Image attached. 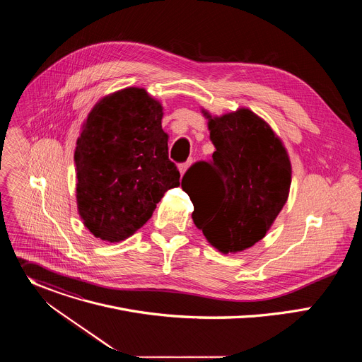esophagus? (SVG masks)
<instances>
[{
	"label": "esophagus",
	"instance_id": "esophagus-1",
	"mask_svg": "<svg viewBox=\"0 0 362 362\" xmlns=\"http://www.w3.org/2000/svg\"><path fill=\"white\" fill-rule=\"evenodd\" d=\"M189 165H190V163H182V165H179V172H180V175H182V176H183V175H185V172L187 170Z\"/></svg>",
	"mask_w": 362,
	"mask_h": 362
}]
</instances>
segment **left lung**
Returning <instances> with one entry per match:
<instances>
[{
  "label": "left lung",
  "mask_w": 362,
  "mask_h": 362,
  "mask_svg": "<svg viewBox=\"0 0 362 362\" xmlns=\"http://www.w3.org/2000/svg\"><path fill=\"white\" fill-rule=\"evenodd\" d=\"M208 119L212 163H194L182 179L192 219L222 253L259 242L288 200L292 168L282 140L249 109Z\"/></svg>",
  "instance_id": "8db88e82"
}]
</instances>
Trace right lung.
Returning <instances> with one entry per match:
<instances>
[{"instance_id":"right-lung-1","label":"right lung","mask_w":362,"mask_h":362,"mask_svg":"<svg viewBox=\"0 0 362 362\" xmlns=\"http://www.w3.org/2000/svg\"><path fill=\"white\" fill-rule=\"evenodd\" d=\"M163 106L144 88L103 97L83 123L74 151L77 209L101 240L120 242L140 229L180 173L169 160Z\"/></svg>"}]
</instances>
